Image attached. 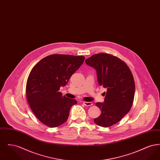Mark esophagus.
Instances as JSON below:
<instances>
[{"label":"esophagus","instance_id":"34e87169","mask_svg":"<svg viewBox=\"0 0 160 160\" xmlns=\"http://www.w3.org/2000/svg\"><path fill=\"white\" fill-rule=\"evenodd\" d=\"M83 104L86 106H91L93 105V103L92 102H85V101H84Z\"/></svg>","mask_w":160,"mask_h":160}]
</instances>
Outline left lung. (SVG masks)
<instances>
[{"label":"left lung","mask_w":160,"mask_h":160,"mask_svg":"<svg viewBox=\"0 0 160 160\" xmlns=\"http://www.w3.org/2000/svg\"><path fill=\"white\" fill-rule=\"evenodd\" d=\"M85 62L96 70L99 86L107 89L104 102L96 103L101 114L94 122L110 127L121 121L132 107L135 93L132 74L124 62L109 54H96Z\"/></svg>","instance_id":"8db88e82"}]
</instances>
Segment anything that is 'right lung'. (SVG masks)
<instances>
[{"instance_id":"right-lung-1","label":"right lung","mask_w":160,"mask_h":160,"mask_svg":"<svg viewBox=\"0 0 160 160\" xmlns=\"http://www.w3.org/2000/svg\"><path fill=\"white\" fill-rule=\"evenodd\" d=\"M85 58L67 54H52L43 58L33 68L26 84L28 102L38 119L49 127L66 122L71 107L76 100L59 92L83 64Z\"/></svg>"}]
</instances>
